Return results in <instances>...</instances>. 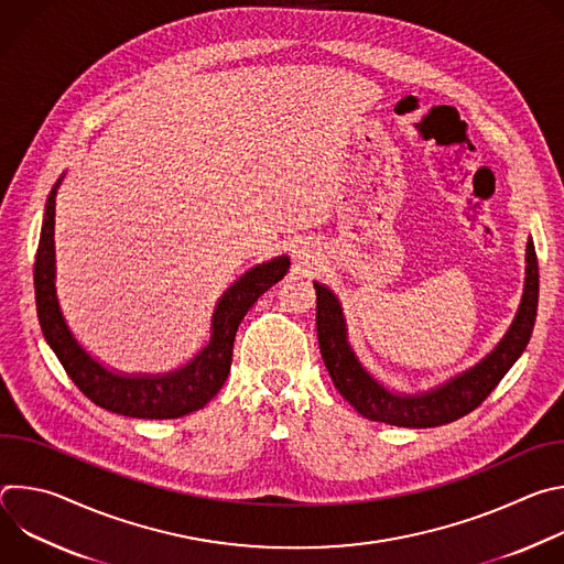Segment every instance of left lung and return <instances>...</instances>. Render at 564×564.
Here are the masks:
<instances>
[{"mask_svg":"<svg viewBox=\"0 0 564 564\" xmlns=\"http://www.w3.org/2000/svg\"><path fill=\"white\" fill-rule=\"evenodd\" d=\"M538 288V257L533 240L529 238L522 303L500 346L487 359H481L475 368L462 372L459 377L451 379L437 390L424 394H394L386 390L381 383H377L355 357L346 339V321L337 296L326 285L314 283L316 337L321 357H324V364L335 381V388L366 420L406 429H431L451 424L475 411L524 352L535 326Z\"/></svg>","mask_w":564,"mask_h":564,"instance_id":"obj_1","label":"left lung"}]
</instances>
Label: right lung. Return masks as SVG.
Listing matches in <instances>:
<instances>
[{"instance_id":"obj_1","label":"right lung","mask_w":564,"mask_h":564,"mask_svg":"<svg viewBox=\"0 0 564 564\" xmlns=\"http://www.w3.org/2000/svg\"><path fill=\"white\" fill-rule=\"evenodd\" d=\"M55 189L53 187L42 223L35 254V305L46 344L57 355L66 375L96 406L138 420H174L203 409L223 388L234 352V337L240 321L257 299L279 283L290 259L279 257L250 270L218 301L212 318L209 346L185 368L163 377H120L94 361L68 333L55 296Z\"/></svg>"}]
</instances>
